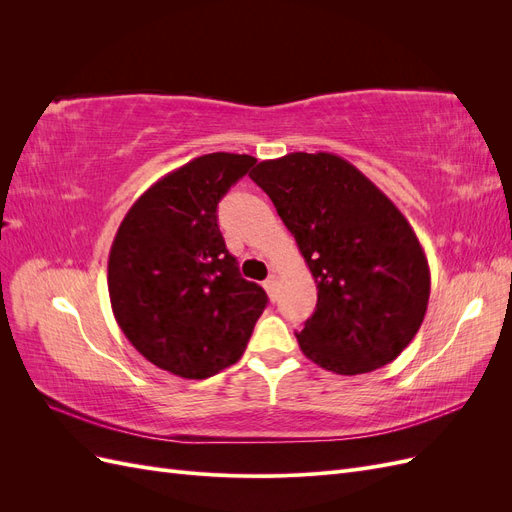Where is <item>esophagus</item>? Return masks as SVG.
I'll use <instances>...</instances> for the list:
<instances>
[{"label":"esophagus","mask_w":512,"mask_h":512,"mask_svg":"<svg viewBox=\"0 0 512 512\" xmlns=\"http://www.w3.org/2000/svg\"><path fill=\"white\" fill-rule=\"evenodd\" d=\"M277 284H280V280H277V275H275V273H273V275H269L267 280H265V284H262V286H265V290H267V294H269V299H271V301H275V297H277Z\"/></svg>","instance_id":"34e87169"}]
</instances>
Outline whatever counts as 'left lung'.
<instances>
[{
	"mask_svg": "<svg viewBox=\"0 0 512 512\" xmlns=\"http://www.w3.org/2000/svg\"><path fill=\"white\" fill-rule=\"evenodd\" d=\"M250 177L316 280V312L294 333L303 354L342 376L395 361L421 329L431 288L427 256L404 213L327 151L265 160Z\"/></svg>",
	"mask_w": 512,
	"mask_h": 512,
	"instance_id": "8db88e82",
	"label": "left lung"
}]
</instances>
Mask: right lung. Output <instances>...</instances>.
<instances>
[{
	"label": "right lung",
	"instance_id": "1",
	"mask_svg": "<svg viewBox=\"0 0 512 512\" xmlns=\"http://www.w3.org/2000/svg\"><path fill=\"white\" fill-rule=\"evenodd\" d=\"M256 164L207 153L158 179L119 224L108 297L128 342L179 378L205 380L245 352L267 292L241 277L218 226V203Z\"/></svg>",
	"mask_w": 512,
	"mask_h": 512
}]
</instances>
